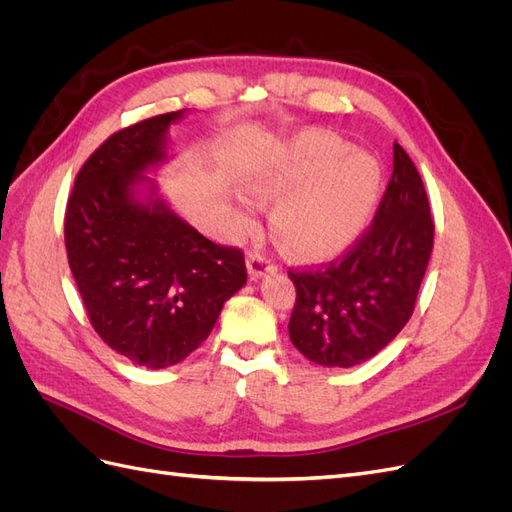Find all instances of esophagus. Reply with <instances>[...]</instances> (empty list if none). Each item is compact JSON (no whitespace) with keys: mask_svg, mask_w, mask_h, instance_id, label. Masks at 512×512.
I'll return each mask as SVG.
<instances>
[{"mask_svg":"<svg viewBox=\"0 0 512 512\" xmlns=\"http://www.w3.org/2000/svg\"><path fill=\"white\" fill-rule=\"evenodd\" d=\"M247 271H250V275L256 280V277H262V275L277 271V265L273 260H269L265 254H260V252L254 250V252L247 254Z\"/></svg>","mask_w":512,"mask_h":512,"instance_id":"34e87169","label":"esophagus"}]
</instances>
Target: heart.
<instances>
[{
  "instance_id": "heart-1",
  "label": "heart",
  "mask_w": 512,
  "mask_h": 512,
  "mask_svg": "<svg viewBox=\"0 0 512 512\" xmlns=\"http://www.w3.org/2000/svg\"><path fill=\"white\" fill-rule=\"evenodd\" d=\"M382 170L335 136L309 132L286 143L247 183L260 203H275L273 226L288 252L327 260L359 239L376 209ZM247 222V218H243Z\"/></svg>"
}]
</instances>
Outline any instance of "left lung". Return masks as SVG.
I'll list each match as a JSON object with an SVG mask.
<instances>
[{
  "label": "left lung",
  "instance_id": "8db88e82",
  "mask_svg": "<svg viewBox=\"0 0 512 512\" xmlns=\"http://www.w3.org/2000/svg\"><path fill=\"white\" fill-rule=\"evenodd\" d=\"M433 250L421 175L393 145V175L374 222L327 265L288 269L297 290L288 331L294 348L324 367L376 356L406 327Z\"/></svg>",
  "mask_w": 512,
  "mask_h": 512
}]
</instances>
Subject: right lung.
Here are the masks:
<instances>
[{"mask_svg":"<svg viewBox=\"0 0 512 512\" xmlns=\"http://www.w3.org/2000/svg\"><path fill=\"white\" fill-rule=\"evenodd\" d=\"M183 113L108 136L76 175L64 220L68 265L91 327L151 369L175 365L203 344L247 282L239 247L209 241L160 198H134L145 170L164 160L166 132Z\"/></svg>","mask_w":512,"mask_h":512,"instance_id":"right-lung-1","label":"right lung"}]
</instances>
